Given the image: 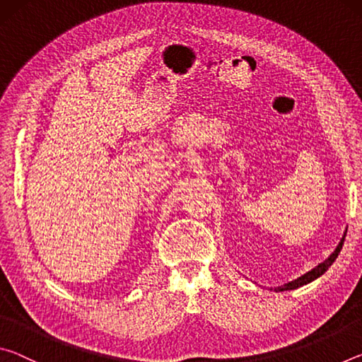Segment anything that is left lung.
I'll list each match as a JSON object with an SVG mask.
<instances>
[{"mask_svg": "<svg viewBox=\"0 0 362 362\" xmlns=\"http://www.w3.org/2000/svg\"><path fill=\"white\" fill-rule=\"evenodd\" d=\"M345 236H346V230H345V233H343V236H341V240H340V243H339V246H337L334 252L330 254L326 260L321 262L320 265L315 267L313 269H310L308 273L302 274V276H300V278L291 281V283H287V284H284V286H279V287H274V291H276V292H284V291L298 289V287H302V286H305V284L311 283V281H315V279H317L320 276H322V274L326 273L327 269H329V267L332 265V263L335 262L337 257H339L340 250H341V246H343V241H345Z\"/></svg>", "mask_w": 362, "mask_h": 362, "instance_id": "obj_1", "label": "left lung"}]
</instances>
